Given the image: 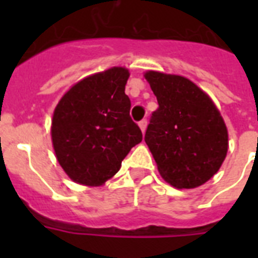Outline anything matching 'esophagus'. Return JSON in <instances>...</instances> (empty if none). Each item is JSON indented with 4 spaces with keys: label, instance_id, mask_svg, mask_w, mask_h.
<instances>
[{
    "label": "esophagus",
    "instance_id": "esophagus-1",
    "mask_svg": "<svg viewBox=\"0 0 258 258\" xmlns=\"http://www.w3.org/2000/svg\"><path fill=\"white\" fill-rule=\"evenodd\" d=\"M139 127H141L142 133H145L146 128H147V120H146V119H143V120L139 121Z\"/></svg>",
    "mask_w": 258,
    "mask_h": 258
}]
</instances>
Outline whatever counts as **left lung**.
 Instances as JSON below:
<instances>
[{
    "label": "left lung",
    "instance_id": "8db88e82",
    "mask_svg": "<svg viewBox=\"0 0 258 258\" xmlns=\"http://www.w3.org/2000/svg\"><path fill=\"white\" fill-rule=\"evenodd\" d=\"M145 78L159 105L145 135L159 174L174 187H198L226 157L224 119L212 99L188 79L154 71Z\"/></svg>",
    "mask_w": 258,
    "mask_h": 258
}]
</instances>
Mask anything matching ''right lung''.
<instances>
[{"mask_svg":"<svg viewBox=\"0 0 258 258\" xmlns=\"http://www.w3.org/2000/svg\"><path fill=\"white\" fill-rule=\"evenodd\" d=\"M128 71L113 67L75 84L58 101L52 120L53 149L71 179L99 186L119 171L143 137L130 116L124 93Z\"/></svg>","mask_w":258,"mask_h":258,"instance_id":"obj_1","label":"right lung"}]
</instances>
